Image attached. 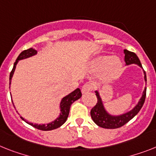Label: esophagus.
<instances>
[{
	"instance_id": "obj_1",
	"label": "esophagus",
	"mask_w": 156,
	"mask_h": 156,
	"mask_svg": "<svg viewBox=\"0 0 156 156\" xmlns=\"http://www.w3.org/2000/svg\"><path fill=\"white\" fill-rule=\"evenodd\" d=\"M91 89H92L91 85L89 84V83H86V84L83 85V86L82 87V94H86V93L90 92V90H91Z\"/></svg>"
}]
</instances>
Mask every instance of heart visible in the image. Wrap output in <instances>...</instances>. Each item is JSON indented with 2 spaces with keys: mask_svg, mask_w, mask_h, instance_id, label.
<instances>
[{
  "mask_svg": "<svg viewBox=\"0 0 156 156\" xmlns=\"http://www.w3.org/2000/svg\"><path fill=\"white\" fill-rule=\"evenodd\" d=\"M91 67L98 71L102 69L100 74V80L102 82H109L117 78L122 69V62L117 57L108 55L98 56L91 62Z\"/></svg>",
  "mask_w": 156,
  "mask_h": 156,
  "instance_id": "1",
  "label": "heart"
}]
</instances>
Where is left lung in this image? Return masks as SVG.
Returning <instances> with one entry per match:
<instances>
[{
  "mask_svg": "<svg viewBox=\"0 0 156 156\" xmlns=\"http://www.w3.org/2000/svg\"><path fill=\"white\" fill-rule=\"evenodd\" d=\"M124 54H125V62L127 66L131 65V64H136L137 66L143 69L140 61L136 54L129 51L126 49L124 50ZM143 71H144V75L145 83H147L146 73H145L144 70H143ZM146 90H147V88L145 87L144 91H143L142 96L140 98L138 103L130 111H128L125 113L119 115L111 114L107 111L104 105L100 93L98 92V90H96L95 93H96V96L98 98V103L90 111V115H91L92 120H94V122L97 125L101 127V128H104V129H112L122 127L126 123L129 122V120H132L140 112V110L143 107V105L144 103L145 98H146Z\"/></svg>",
  "mask_w": 156,
  "mask_h": 156,
  "instance_id": "obj_1",
  "label": "left lung"
}]
</instances>
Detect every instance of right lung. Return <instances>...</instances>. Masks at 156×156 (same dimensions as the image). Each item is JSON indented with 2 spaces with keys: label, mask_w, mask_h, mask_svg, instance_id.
<instances>
[{
  "label": "right lung",
  "mask_w": 156,
  "mask_h": 156,
  "mask_svg": "<svg viewBox=\"0 0 156 156\" xmlns=\"http://www.w3.org/2000/svg\"><path fill=\"white\" fill-rule=\"evenodd\" d=\"M36 54H37V51H36V49H34L33 48L25 50V51H22L21 53L20 54L19 56H18V58L16 60L15 63H14L13 65V68H12V70L11 73H10V76H9V89H10L12 78V76H13L14 72H15L16 66V65H17V63L19 62L20 60L25 59V58L32 57V56L36 55ZM81 97H82L81 90L79 88H77L75 90H74L73 92H71L70 94H68V95H66V96H65L64 98H62L59 104V116H58L55 120H54L53 121L48 123V124H41V125L34 124V123L27 121L26 119L23 118V116H20V118H21L23 121H25L26 123H27L28 125L33 126L34 128H36V129H40V130L51 131L53 130V129H58L60 126H62L64 123L66 122V120H67V117L68 116H69V112H70V105H72V103L74 102V101L78 100V99H79ZM12 104H13V101H12ZM14 108H16L15 105H14Z\"/></svg>",
  "instance_id": "1"
}]
</instances>
